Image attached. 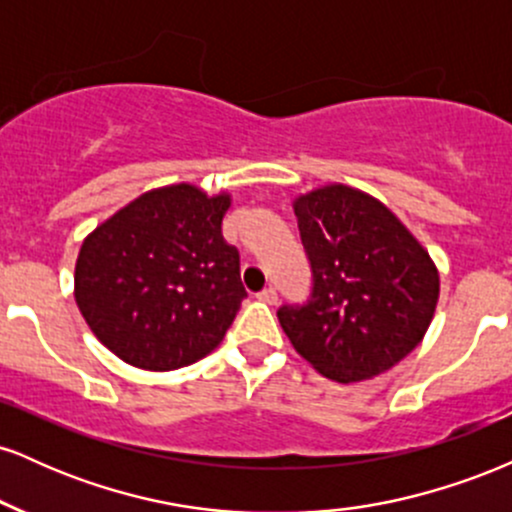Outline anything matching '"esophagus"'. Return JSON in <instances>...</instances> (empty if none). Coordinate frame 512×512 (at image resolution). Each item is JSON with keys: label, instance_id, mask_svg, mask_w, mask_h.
Instances as JSON below:
<instances>
[{"label": "esophagus", "instance_id": "esophagus-1", "mask_svg": "<svg viewBox=\"0 0 512 512\" xmlns=\"http://www.w3.org/2000/svg\"><path fill=\"white\" fill-rule=\"evenodd\" d=\"M257 298H260V301H264V303H269V305H274L276 301H279V296H276V289H272V286L257 293Z\"/></svg>", "mask_w": 512, "mask_h": 512}]
</instances>
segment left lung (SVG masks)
Masks as SVG:
<instances>
[{
	"label": "left lung",
	"instance_id": "left-lung-1",
	"mask_svg": "<svg viewBox=\"0 0 512 512\" xmlns=\"http://www.w3.org/2000/svg\"><path fill=\"white\" fill-rule=\"evenodd\" d=\"M313 269L303 305H281V330L337 383L385 373L419 346L438 305L431 255L380 199L325 185L293 199Z\"/></svg>",
	"mask_w": 512,
	"mask_h": 512
}]
</instances>
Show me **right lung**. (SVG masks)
Listing matches in <instances>:
<instances>
[{
	"label": "right lung",
	"mask_w": 512,
	"mask_h": 512,
	"mask_svg": "<svg viewBox=\"0 0 512 512\" xmlns=\"http://www.w3.org/2000/svg\"><path fill=\"white\" fill-rule=\"evenodd\" d=\"M231 195L156 187L81 243L74 298L98 342L134 368L175 370L221 344L248 296L221 236Z\"/></svg>",
	"instance_id": "right-lung-1"
}]
</instances>
